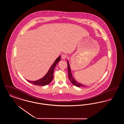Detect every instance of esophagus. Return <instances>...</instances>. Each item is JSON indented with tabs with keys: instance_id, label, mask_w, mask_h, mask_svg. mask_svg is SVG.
<instances>
[{
	"instance_id": "esophagus-1",
	"label": "esophagus",
	"mask_w": 124,
	"mask_h": 124,
	"mask_svg": "<svg viewBox=\"0 0 124 124\" xmlns=\"http://www.w3.org/2000/svg\"><path fill=\"white\" fill-rule=\"evenodd\" d=\"M66 58H67V56L65 54H62L61 55V58H62V59H65Z\"/></svg>"
}]
</instances>
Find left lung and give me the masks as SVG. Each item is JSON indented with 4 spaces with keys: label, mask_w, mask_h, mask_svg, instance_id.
I'll use <instances>...</instances> for the list:
<instances>
[{
    "label": "left lung",
    "mask_w": 124,
    "mask_h": 124,
    "mask_svg": "<svg viewBox=\"0 0 124 124\" xmlns=\"http://www.w3.org/2000/svg\"><path fill=\"white\" fill-rule=\"evenodd\" d=\"M67 65H68V78L70 80V81H71V83L74 85H75L76 86L80 87L81 86H86V85H84L82 84L79 83L77 82V81L74 79V78L73 77L71 72V68H70V66L69 65V63L68 61V60H67Z\"/></svg>",
    "instance_id": "1"
}]
</instances>
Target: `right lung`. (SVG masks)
Here are the masks:
<instances>
[{"label":"right lung","mask_w":124,"mask_h":124,"mask_svg":"<svg viewBox=\"0 0 124 124\" xmlns=\"http://www.w3.org/2000/svg\"><path fill=\"white\" fill-rule=\"evenodd\" d=\"M60 59L61 56L60 55L59 57L55 60L53 64L51 65L46 74L44 77L42 78H41L36 81H30L28 80H27L29 82L35 85L39 86H44L49 84L53 79L54 69L57 63L60 61Z\"/></svg>","instance_id":"add662e5"}]
</instances>
